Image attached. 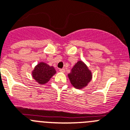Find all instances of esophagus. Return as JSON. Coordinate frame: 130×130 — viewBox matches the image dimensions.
Returning a JSON list of instances; mask_svg holds the SVG:
<instances>
[{
    "mask_svg": "<svg viewBox=\"0 0 130 130\" xmlns=\"http://www.w3.org/2000/svg\"><path fill=\"white\" fill-rule=\"evenodd\" d=\"M59 71L61 72V73H65V70L64 69H59Z\"/></svg>",
    "mask_w": 130,
    "mask_h": 130,
    "instance_id": "34e87169",
    "label": "esophagus"
}]
</instances>
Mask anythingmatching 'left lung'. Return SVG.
Segmentation results:
<instances>
[{"label": "left lung", "instance_id": "left-lung-1", "mask_svg": "<svg viewBox=\"0 0 130 130\" xmlns=\"http://www.w3.org/2000/svg\"><path fill=\"white\" fill-rule=\"evenodd\" d=\"M71 83L75 89H81L87 87L92 80V72L82 61H78L68 74Z\"/></svg>", "mask_w": 130, "mask_h": 130}]
</instances>
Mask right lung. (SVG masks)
<instances>
[{
    "mask_svg": "<svg viewBox=\"0 0 130 130\" xmlns=\"http://www.w3.org/2000/svg\"><path fill=\"white\" fill-rule=\"evenodd\" d=\"M55 73L56 71L53 66H50L44 62H40L34 67L31 75L40 85H45Z\"/></svg>",
    "mask_w": 130,
    "mask_h": 130,
    "instance_id": "obj_1",
    "label": "right lung"
}]
</instances>
